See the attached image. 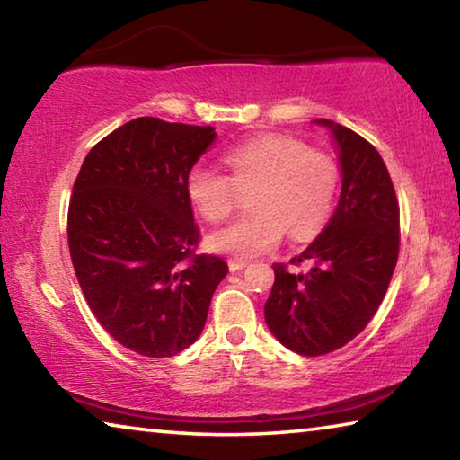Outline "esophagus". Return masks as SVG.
Here are the masks:
<instances>
[{"instance_id": "1", "label": "esophagus", "mask_w": 460, "mask_h": 460, "mask_svg": "<svg viewBox=\"0 0 460 460\" xmlns=\"http://www.w3.org/2000/svg\"><path fill=\"white\" fill-rule=\"evenodd\" d=\"M247 268V261H241V260H229V270L231 271H239Z\"/></svg>"}]
</instances>
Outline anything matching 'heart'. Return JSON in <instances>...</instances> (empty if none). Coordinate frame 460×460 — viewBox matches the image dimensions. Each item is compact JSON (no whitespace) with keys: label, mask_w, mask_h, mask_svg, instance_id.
Returning <instances> with one entry per match:
<instances>
[{"label":"heart","mask_w":460,"mask_h":460,"mask_svg":"<svg viewBox=\"0 0 460 460\" xmlns=\"http://www.w3.org/2000/svg\"><path fill=\"white\" fill-rule=\"evenodd\" d=\"M231 176L213 166H194L186 176L192 205L208 221L229 217L235 190L252 189L255 213L241 217L207 237L211 252L237 260H253L274 249L284 235L308 239L329 219L339 172L329 155L290 137L249 139L227 154Z\"/></svg>","instance_id":"1"}]
</instances>
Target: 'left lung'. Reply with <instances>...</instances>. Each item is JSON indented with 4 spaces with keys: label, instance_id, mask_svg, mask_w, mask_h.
I'll list each match as a JSON object with an SVG mask.
<instances>
[{
    "label": "left lung",
    "instance_id": "obj_1",
    "mask_svg": "<svg viewBox=\"0 0 460 460\" xmlns=\"http://www.w3.org/2000/svg\"><path fill=\"white\" fill-rule=\"evenodd\" d=\"M326 128L339 154L341 197L313 243L292 263L306 274L274 266L263 306L270 332L286 349L316 357L353 341L377 313L400 249V207L385 162L367 139L331 119Z\"/></svg>",
    "mask_w": 460,
    "mask_h": 460
}]
</instances>
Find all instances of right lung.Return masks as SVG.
<instances>
[{"label":"right lung","instance_id":"1","mask_svg":"<svg viewBox=\"0 0 460 460\" xmlns=\"http://www.w3.org/2000/svg\"><path fill=\"white\" fill-rule=\"evenodd\" d=\"M211 126L137 118L84 158L68 205V249L91 313L129 351L172 357L205 329L227 276L199 241L186 176L213 144Z\"/></svg>","mask_w":460,"mask_h":460}]
</instances>
